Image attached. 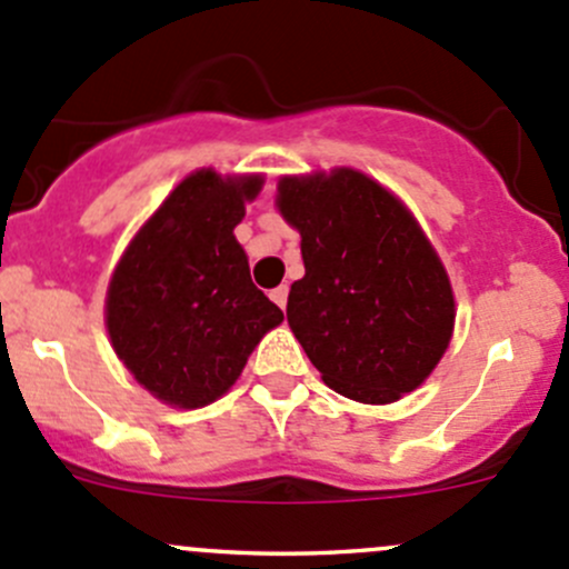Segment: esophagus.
<instances>
[{"instance_id":"obj_1","label":"esophagus","mask_w":569,"mask_h":569,"mask_svg":"<svg viewBox=\"0 0 569 569\" xmlns=\"http://www.w3.org/2000/svg\"><path fill=\"white\" fill-rule=\"evenodd\" d=\"M272 302L278 308H286V302H289V286H278V289H272Z\"/></svg>"}]
</instances>
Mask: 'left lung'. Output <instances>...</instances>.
<instances>
[{
	"label": "left lung",
	"mask_w": 569,
	"mask_h": 569,
	"mask_svg": "<svg viewBox=\"0 0 569 569\" xmlns=\"http://www.w3.org/2000/svg\"><path fill=\"white\" fill-rule=\"evenodd\" d=\"M278 209L302 237L289 317L321 380L355 401L416 391L455 330V295L410 211L369 176L283 178Z\"/></svg>",
	"instance_id": "left-lung-1"
}]
</instances>
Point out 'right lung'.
<instances>
[{
  "mask_svg": "<svg viewBox=\"0 0 569 569\" xmlns=\"http://www.w3.org/2000/svg\"><path fill=\"white\" fill-rule=\"evenodd\" d=\"M261 178L198 170L170 192L120 258L107 330L142 388L176 407H203L237 382L283 311L250 280L233 228Z\"/></svg>",
  "mask_w": 569,
  "mask_h": 569,
  "instance_id": "add662e5",
  "label": "right lung"
}]
</instances>
